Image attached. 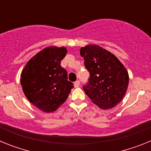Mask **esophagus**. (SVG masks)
Masks as SVG:
<instances>
[{
    "label": "esophagus",
    "mask_w": 151,
    "mask_h": 151,
    "mask_svg": "<svg viewBox=\"0 0 151 151\" xmlns=\"http://www.w3.org/2000/svg\"><path fill=\"white\" fill-rule=\"evenodd\" d=\"M79 85H80L79 81H76V82H74V87H75V88L79 87Z\"/></svg>",
    "instance_id": "obj_1"
}]
</instances>
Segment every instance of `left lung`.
Here are the masks:
<instances>
[{
  "label": "left lung",
  "mask_w": 151,
  "mask_h": 151,
  "mask_svg": "<svg viewBox=\"0 0 151 151\" xmlns=\"http://www.w3.org/2000/svg\"><path fill=\"white\" fill-rule=\"evenodd\" d=\"M90 79L83 88L94 104L102 110L116 106L123 99L129 86V73L114 54L97 45L82 47Z\"/></svg>",
  "instance_id": "1"
}]
</instances>
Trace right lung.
<instances>
[{"instance_id": "right-lung-1", "label": "right lung", "mask_w": 151, "mask_h": 151, "mask_svg": "<svg viewBox=\"0 0 151 151\" xmlns=\"http://www.w3.org/2000/svg\"><path fill=\"white\" fill-rule=\"evenodd\" d=\"M67 53L65 47H47L27 62L20 75L24 94L35 106L53 113L67 99L73 84L60 62Z\"/></svg>"}]
</instances>
